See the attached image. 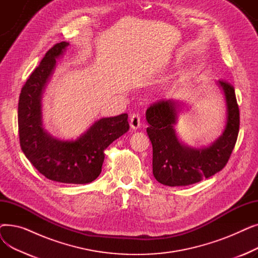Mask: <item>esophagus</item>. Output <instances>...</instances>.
Listing matches in <instances>:
<instances>
[{
    "instance_id": "esophagus-1",
    "label": "esophagus",
    "mask_w": 258,
    "mask_h": 258,
    "mask_svg": "<svg viewBox=\"0 0 258 258\" xmlns=\"http://www.w3.org/2000/svg\"><path fill=\"white\" fill-rule=\"evenodd\" d=\"M130 124H131V127L133 130H137L140 127V124H141V117L139 114H133L130 118Z\"/></svg>"
}]
</instances>
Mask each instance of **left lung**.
Listing matches in <instances>:
<instances>
[{
    "label": "left lung",
    "mask_w": 258,
    "mask_h": 258,
    "mask_svg": "<svg viewBox=\"0 0 258 258\" xmlns=\"http://www.w3.org/2000/svg\"><path fill=\"white\" fill-rule=\"evenodd\" d=\"M227 102L228 118L222 136L212 145L190 148L181 144L173 125L181 102L160 100L146 111V128L153 144V173L156 180L166 186H186L198 183L221 171L232 154L239 131V108L233 86L219 81Z\"/></svg>",
    "instance_id": "obj_1"
}]
</instances>
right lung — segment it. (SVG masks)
I'll use <instances>...</instances> for the list:
<instances>
[{"mask_svg":"<svg viewBox=\"0 0 258 258\" xmlns=\"http://www.w3.org/2000/svg\"><path fill=\"white\" fill-rule=\"evenodd\" d=\"M69 43L54 45L22 88L18 107L20 144L31 164L51 181L87 184L101 172L104 151L130 128L127 114L102 118L75 141L52 138L43 128L42 93Z\"/></svg>","mask_w":258,"mask_h":258,"instance_id":"1","label":"right lung"}]
</instances>
